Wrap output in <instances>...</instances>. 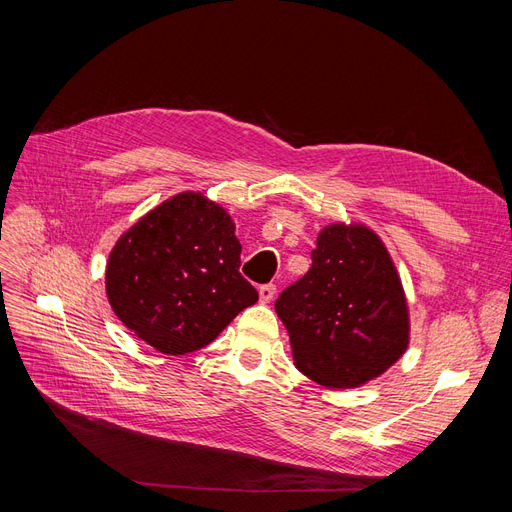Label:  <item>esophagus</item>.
<instances>
[{"label":"esophagus","instance_id":"esophagus-1","mask_svg":"<svg viewBox=\"0 0 512 512\" xmlns=\"http://www.w3.org/2000/svg\"><path fill=\"white\" fill-rule=\"evenodd\" d=\"M275 291H277V287L273 285V283H266V285H260V289H258V294H260V302H264V304H269L273 298H275Z\"/></svg>","mask_w":512,"mask_h":512}]
</instances>
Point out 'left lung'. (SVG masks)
Instances as JSON below:
<instances>
[{"label": "left lung", "instance_id": "left-lung-1", "mask_svg": "<svg viewBox=\"0 0 512 512\" xmlns=\"http://www.w3.org/2000/svg\"><path fill=\"white\" fill-rule=\"evenodd\" d=\"M310 271L281 291L296 367L327 387H358L381 375L408 346V310L396 266L362 225H329Z\"/></svg>", "mask_w": 512, "mask_h": 512}]
</instances>
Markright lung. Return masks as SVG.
<instances>
[{"mask_svg":"<svg viewBox=\"0 0 512 512\" xmlns=\"http://www.w3.org/2000/svg\"><path fill=\"white\" fill-rule=\"evenodd\" d=\"M239 254L231 216L202 193H179L116 241L106 266L110 306L158 352H196L258 300Z\"/></svg>","mask_w":512,"mask_h":512,"instance_id":"1","label":"right lung"}]
</instances>
